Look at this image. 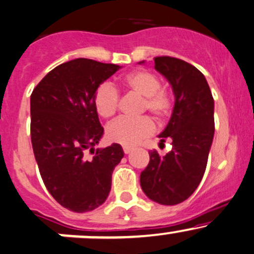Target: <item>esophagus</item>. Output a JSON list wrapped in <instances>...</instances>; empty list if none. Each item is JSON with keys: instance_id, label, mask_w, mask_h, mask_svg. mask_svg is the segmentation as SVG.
I'll list each match as a JSON object with an SVG mask.
<instances>
[{"instance_id": "34e87169", "label": "esophagus", "mask_w": 254, "mask_h": 254, "mask_svg": "<svg viewBox=\"0 0 254 254\" xmlns=\"http://www.w3.org/2000/svg\"><path fill=\"white\" fill-rule=\"evenodd\" d=\"M123 150H124L125 154H129V153L132 150V148L131 147H123Z\"/></svg>"}]
</instances>
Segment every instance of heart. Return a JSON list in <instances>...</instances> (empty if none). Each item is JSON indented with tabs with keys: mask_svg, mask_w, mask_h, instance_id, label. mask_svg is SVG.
<instances>
[{
	"mask_svg": "<svg viewBox=\"0 0 254 254\" xmlns=\"http://www.w3.org/2000/svg\"><path fill=\"white\" fill-rule=\"evenodd\" d=\"M121 85L127 90L137 94L143 99V110H147L158 121H163L171 110V100L164 90H160V80L148 71H135L121 79ZM94 106L102 118H111L118 107V93L111 84L100 85L94 95ZM154 131V124L148 117L138 119L119 118L111 123L106 129L108 141L131 147L142 138L148 137Z\"/></svg>",
	"mask_w": 254,
	"mask_h": 254,
	"instance_id": "obj_1",
	"label": "heart"
}]
</instances>
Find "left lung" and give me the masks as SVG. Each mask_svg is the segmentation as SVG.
<instances>
[{"label": "left lung", "instance_id": "8db88e82", "mask_svg": "<svg viewBox=\"0 0 254 254\" xmlns=\"http://www.w3.org/2000/svg\"><path fill=\"white\" fill-rule=\"evenodd\" d=\"M154 64L175 96L170 121L159 135L160 142L171 138L172 150L164 157L149 153L140 183L153 201L177 205L194 193L205 174L214 135V101L205 76L193 65L170 57L155 58Z\"/></svg>", "mask_w": 254, "mask_h": 254}]
</instances>
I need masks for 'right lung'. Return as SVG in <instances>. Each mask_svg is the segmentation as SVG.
<instances>
[{
  "label": "right lung",
  "mask_w": 254,
  "mask_h": 254,
  "mask_svg": "<svg viewBox=\"0 0 254 254\" xmlns=\"http://www.w3.org/2000/svg\"><path fill=\"white\" fill-rule=\"evenodd\" d=\"M122 66L74 59L57 66L33 89L30 99L31 143L42 180L61 206L77 213L101 206L112 172L124 152L112 143L96 149L104 127L94 106L96 89Z\"/></svg>",
  "instance_id": "1"
}]
</instances>
